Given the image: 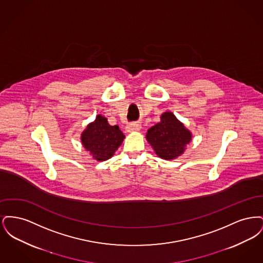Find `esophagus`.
<instances>
[{"label": "esophagus", "instance_id": "obj_1", "mask_svg": "<svg viewBox=\"0 0 263 263\" xmlns=\"http://www.w3.org/2000/svg\"><path fill=\"white\" fill-rule=\"evenodd\" d=\"M141 129V125L139 123H130L126 126V131L127 132H132V131H139Z\"/></svg>", "mask_w": 263, "mask_h": 263}]
</instances>
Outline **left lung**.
Wrapping results in <instances>:
<instances>
[{
  "label": "left lung",
  "mask_w": 263,
  "mask_h": 263,
  "mask_svg": "<svg viewBox=\"0 0 263 263\" xmlns=\"http://www.w3.org/2000/svg\"><path fill=\"white\" fill-rule=\"evenodd\" d=\"M146 138L160 158L173 160L184 152L191 133L173 113L164 112L161 122L148 130Z\"/></svg>",
  "instance_id": "8db88e82"
}]
</instances>
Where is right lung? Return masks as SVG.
Here are the masks:
<instances>
[{"label": "right lung", "mask_w": 263, "mask_h": 263, "mask_svg": "<svg viewBox=\"0 0 263 263\" xmlns=\"http://www.w3.org/2000/svg\"><path fill=\"white\" fill-rule=\"evenodd\" d=\"M124 134L117 125L108 124L107 119L98 115L82 134V143L97 161H106L121 145Z\"/></svg>", "instance_id": "add662e5"}]
</instances>
